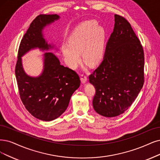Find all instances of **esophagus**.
I'll list each match as a JSON object with an SVG mask.
<instances>
[{
    "label": "esophagus",
    "mask_w": 160,
    "mask_h": 160,
    "mask_svg": "<svg viewBox=\"0 0 160 160\" xmlns=\"http://www.w3.org/2000/svg\"><path fill=\"white\" fill-rule=\"evenodd\" d=\"M80 80L82 81V82L83 84H85L86 82H87V76L86 75H84V74H81V78H80Z\"/></svg>",
    "instance_id": "obj_1"
}]
</instances>
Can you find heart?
<instances>
[{
	"mask_svg": "<svg viewBox=\"0 0 160 160\" xmlns=\"http://www.w3.org/2000/svg\"><path fill=\"white\" fill-rule=\"evenodd\" d=\"M105 32L95 21L82 23L76 27L68 39V44L61 50L68 66L75 68L80 61V54L85 63L91 67L98 64L103 56Z\"/></svg>",
	"mask_w": 160,
	"mask_h": 160,
	"instance_id": "heart-1",
	"label": "heart"
}]
</instances>
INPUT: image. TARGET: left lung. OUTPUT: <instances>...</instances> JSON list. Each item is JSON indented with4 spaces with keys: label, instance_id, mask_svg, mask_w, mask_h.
I'll return each instance as SVG.
<instances>
[{
    "label": "left lung",
    "instance_id": "left-lung-1",
    "mask_svg": "<svg viewBox=\"0 0 160 160\" xmlns=\"http://www.w3.org/2000/svg\"><path fill=\"white\" fill-rule=\"evenodd\" d=\"M144 67L140 40L125 18L115 14L103 61L89 76L96 89L94 110L106 117H117L127 111L144 85Z\"/></svg>",
    "mask_w": 160,
    "mask_h": 160
}]
</instances>
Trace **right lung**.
Here are the masks:
<instances>
[{"mask_svg":"<svg viewBox=\"0 0 160 160\" xmlns=\"http://www.w3.org/2000/svg\"><path fill=\"white\" fill-rule=\"evenodd\" d=\"M57 14H40L32 21L20 42L15 68L19 94L26 109L34 117L52 121L66 111L73 93L80 85L75 71L61 64L52 52L43 55V70L38 77L28 76L23 68L22 57L31 49L49 51L54 45L47 43L42 33L44 28L59 19Z\"/></svg>","mask_w":160,"mask_h":160,"instance_id":"right-lung-1","label":"right lung"}]
</instances>
